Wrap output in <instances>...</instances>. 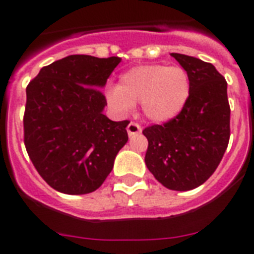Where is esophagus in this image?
<instances>
[{"label":"esophagus","instance_id":"obj_1","mask_svg":"<svg viewBox=\"0 0 254 254\" xmlns=\"http://www.w3.org/2000/svg\"><path fill=\"white\" fill-rule=\"evenodd\" d=\"M127 134L129 135H135V134H138V133H141V130H142V129H141V127H139L138 124L133 123V121H131V123L127 125Z\"/></svg>","mask_w":254,"mask_h":254}]
</instances>
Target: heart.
I'll list each match as a JSON object with an SVG mask.
<instances>
[{"label": "heart", "instance_id": "1", "mask_svg": "<svg viewBox=\"0 0 254 254\" xmlns=\"http://www.w3.org/2000/svg\"><path fill=\"white\" fill-rule=\"evenodd\" d=\"M190 93L191 80L185 68L142 64L120 76L119 85L108 91V101L119 113H127L141 103L143 115L150 121L166 123L183 111Z\"/></svg>", "mask_w": 254, "mask_h": 254}]
</instances>
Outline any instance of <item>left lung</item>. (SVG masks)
I'll return each instance as SVG.
<instances>
[{
  "mask_svg": "<svg viewBox=\"0 0 254 254\" xmlns=\"http://www.w3.org/2000/svg\"><path fill=\"white\" fill-rule=\"evenodd\" d=\"M171 57L189 73L191 93L177 117L142 131L149 141L145 163L166 189L189 191L219 166L231 135V109L227 81L211 63L183 54Z\"/></svg>",
  "mask_w": 254,
  "mask_h": 254,
  "instance_id": "8db88e82",
  "label": "left lung"
}]
</instances>
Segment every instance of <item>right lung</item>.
I'll return each mask as SVG.
<instances>
[{"instance_id": "1", "label": "right lung", "mask_w": 254, "mask_h": 254, "mask_svg": "<svg viewBox=\"0 0 254 254\" xmlns=\"http://www.w3.org/2000/svg\"><path fill=\"white\" fill-rule=\"evenodd\" d=\"M121 58L69 55L46 65L26 88L25 146L54 190L93 192L127 142L129 121H112L101 88Z\"/></svg>"}]
</instances>
